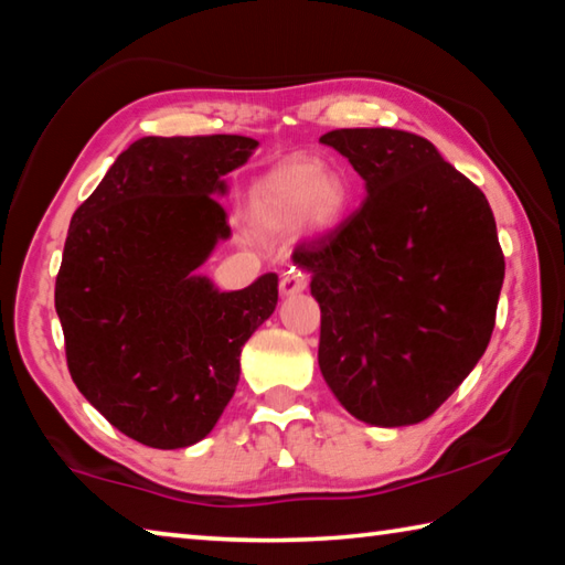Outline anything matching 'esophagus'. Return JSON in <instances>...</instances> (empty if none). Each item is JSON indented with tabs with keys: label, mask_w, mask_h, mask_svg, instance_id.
I'll list each match as a JSON object with an SVG mask.
<instances>
[{
	"label": "esophagus",
	"mask_w": 565,
	"mask_h": 565,
	"mask_svg": "<svg viewBox=\"0 0 565 565\" xmlns=\"http://www.w3.org/2000/svg\"><path fill=\"white\" fill-rule=\"evenodd\" d=\"M306 284H309V279H306V274L301 269H296V266H291L289 271H284L279 286H281V294L284 296H291V294L303 291Z\"/></svg>",
	"instance_id": "obj_1"
}]
</instances>
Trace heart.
Returning <instances> with one entry per match:
<instances>
[{
  "mask_svg": "<svg viewBox=\"0 0 565 565\" xmlns=\"http://www.w3.org/2000/svg\"><path fill=\"white\" fill-rule=\"evenodd\" d=\"M349 202V186L341 177L323 174L313 161H291L252 189L248 214L264 234H289L303 222L317 232H329L347 216Z\"/></svg>",
  "mask_w": 565,
  "mask_h": 565,
  "instance_id": "heart-1",
  "label": "heart"
}]
</instances>
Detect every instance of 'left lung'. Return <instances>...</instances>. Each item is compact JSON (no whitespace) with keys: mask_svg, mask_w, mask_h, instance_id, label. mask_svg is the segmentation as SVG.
<instances>
[{"mask_svg":"<svg viewBox=\"0 0 565 565\" xmlns=\"http://www.w3.org/2000/svg\"><path fill=\"white\" fill-rule=\"evenodd\" d=\"M321 145L366 181L356 212L294 248L321 306L323 381L371 426L418 424L491 341L505 274L493 212L411 131L333 129Z\"/></svg>","mask_w":565,"mask_h":565,"instance_id":"8db88e82","label":"left lung"}]
</instances>
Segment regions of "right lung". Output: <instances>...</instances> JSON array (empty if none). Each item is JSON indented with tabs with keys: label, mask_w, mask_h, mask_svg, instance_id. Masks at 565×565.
I'll return each mask as SVG.
<instances>
[{
	"label": "right lung",
	"mask_w": 565,
	"mask_h": 565,
	"mask_svg": "<svg viewBox=\"0 0 565 565\" xmlns=\"http://www.w3.org/2000/svg\"><path fill=\"white\" fill-rule=\"evenodd\" d=\"M259 141L238 134L145 137L76 209L56 274L66 366L124 436L186 448L216 426L244 343L271 317L279 276L218 291L196 274L232 236L224 174Z\"/></svg>",
	"instance_id": "obj_1"
}]
</instances>
